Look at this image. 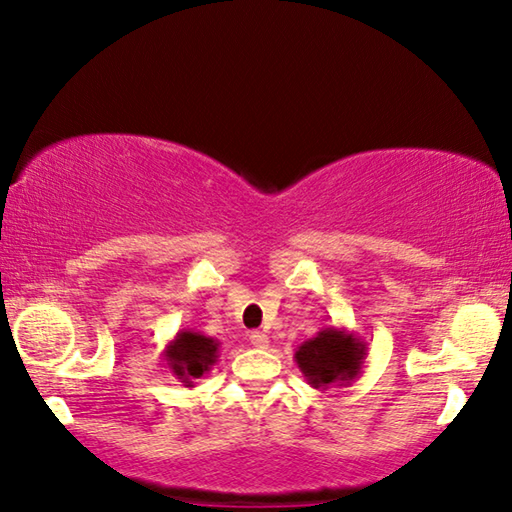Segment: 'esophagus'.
<instances>
[{"label":"esophagus","instance_id":"34e87169","mask_svg":"<svg viewBox=\"0 0 512 512\" xmlns=\"http://www.w3.org/2000/svg\"><path fill=\"white\" fill-rule=\"evenodd\" d=\"M250 343H253V348H257V350H266L268 348V336L264 332H253V334H250Z\"/></svg>","mask_w":512,"mask_h":512}]
</instances>
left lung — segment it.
Listing matches in <instances>:
<instances>
[{
    "instance_id": "left-lung-1",
    "label": "left lung",
    "mask_w": 512,
    "mask_h": 512,
    "mask_svg": "<svg viewBox=\"0 0 512 512\" xmlns=\"http://www.w3.org/2000/svg\"><path fill=\"white\" fill-rule=\"evenodd\" d=\"M368 343L345 327H323L314 339L298 345V368L307 384L318 391L332 386H350L361 375Z\"/></svg>"
}]
</instances>
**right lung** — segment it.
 Listing matches in <instances>:
<instances>
[{"label": "right lung", "mask_w": 512, "mask_h": 512, "mask_svg": "<svg viewBox=\"0 0 512 512\" xmlns=\"http://www.w3.org/2000/svg\"><path fill=\"white\" fill-rule=\"evenodd\" d=\"M219 348L221 343L212 336L194 332V329H180L167 343L162 357L167 361L171 375L183 381L187 388H192L194 381L207 375L219 361Z\"/></svg>", "instance_id": "right-lung-1"}]
</instances>
